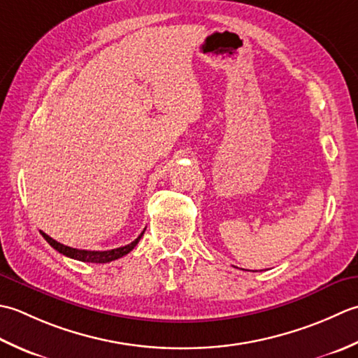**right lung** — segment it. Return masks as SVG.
Listing matches in <instances>:
<instances>
[{
	"label": "right lung",
	"instance_id": "right-lung-1",
	"mask_svg": "<svg viewBox=\"0 0 358 358\" xmlns=\"http://www.w3.org/2000/svg\"><path fill=\"white\" fill-rule=\"evenodd\" d=\"M40 233L43 235V238H45V239L48 241V243H49L50 245H52L57 252L63 253L64 257H69V258H72V259L83 261V262H97V264H103V262H111V261H114V259H119V258H122V257H125L127 253H129L131 250H133L134 247L137 245L138 241H141V238H142V235L145 233V230H143V231L141 233V235H138L131 244L123 245V247H117V249H113V250H103V252H100V250H80V249H72V247H68V245H64V244L57 243L55 239H52L49 235H46V233H43V231H40Z\"/></svg>",
	"mask_w": 358,
	"mask_h": 358
}]
</instances>
